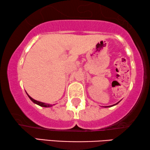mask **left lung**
Returning a JSON list of instances; mask_svg holds the SVG:
<instances>
[{
    "label": "left lung",
    "mask_w": 150,
    "mask_h": 150,
    "mask_svg": "<svg viewBox=\"0 0 150 150\" xmlns=\"http://www.w3.org/2000/svg\"><path fill=\"white\" fill-rule=\"evenodd\" d=\"M119 103V102H117V103H116V104H115V105H111V106H107V107H113V106H114V105H116L117 104H118Z\"/></svg>",
    "instance_id": "left-lung-1"
}]
</instances>
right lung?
Segmentation results:
<instances>
[{
    "instance_id": "obj_1",
    "label": "right lung",
    "mask_w": 150,
    "mask_h": 150,
    "mask_svg": "<svg viewBox=\"0 0 150 150\" xmlns=\"http://www.w3.org/2000/svg\"><path fill=\"white\" fill-rule=\"evenodd\" d=\"M27 95L28 96V97H29L30 99L32 101H33V102H34V103L37 104V105H39V106H41V107H52V105H49V104H45V103H43V102H41L37 101V100H34L33 98H32L31 97H30V96L29 95H28V93H27Z\"/></svg>"
}]
</instances>
